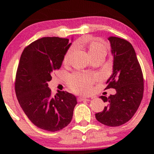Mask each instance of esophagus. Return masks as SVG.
<instances>
[{"instance_id":"esophagus-1","label":"esophagus","mask_w":154,"mask_h":154,"mask_svg":"<svg viewBox=\"0 0 154 154\" xmlns=\"http://www.w3.org/2000/svg\"><path fill=\"white\" fill-rule=\"evenodd\" d=\"M78 100H79V102H81V101H90V99L86 98V97H79L78 98Z\"/></svg>"}]
</instances>
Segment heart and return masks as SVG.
Wrapping results in <instances>:
<instances>
[{
  "instance_id": "1",
  "label": "heart",
  "mask_w": 154,
  "mask_h": 154,
  "mask_svg": "<svg viewBox=\"0 0 154 154\" xmlns=\"http://www.w3.org/2000/svg\"><path fill=\"white\" fill-rule=\"evenodd\" d=\"M73 48L69 49L65 54L64 58V63L69 61ZM106 47L104 44L98 41H92L90 43L88 47V52L90 56L95 55L100 53L106 54ZM94 78L88 74L83 73H74L69 78V85L75 92L79 93H88L91 89V86L93 82Z\"/></svg>"
}]
</instances>
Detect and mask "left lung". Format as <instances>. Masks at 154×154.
Masks as SVG:
<instances>
[{"mask_svg": "<svg viewBox=\"0 0 154 154\" xmlns=\"http://www.w3.org/2000/svg\"><path fill=\"white\" fill-rule=\"evenodd\" d=\"M113 60V73L107 80L106 89L114 88L116 93L100 97L107 105L95 113L96 119L107 126L116 127L130 121L140 105L144 92L141 66L131 43L116 36L108 38Z\"/></svg>", "mask_w": 154, "mask_h": 154, "instance_id": "obj_1", "label": "left lung"}]
</instances>
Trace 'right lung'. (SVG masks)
Masks as SVG:
<instances>
[{"label": "right lung", "mask_w": 154, "mask_h": 154, "mask_svg": "<svg viewBox=\"0 0 154 154\" xmlns=\"http://www.w3.org/2000/svg\"><path fill=\"white\" fill-rule=\"evenodd\" d=\"M71 45L68 38L43 37L25 48L21 55L16 74V95L25 114L41 129L58 131L72 119L76 97L60 90L52 96L48 88L52 73L62 66Z\"/></svg>", "instance_id": "1"}]
</instances>
